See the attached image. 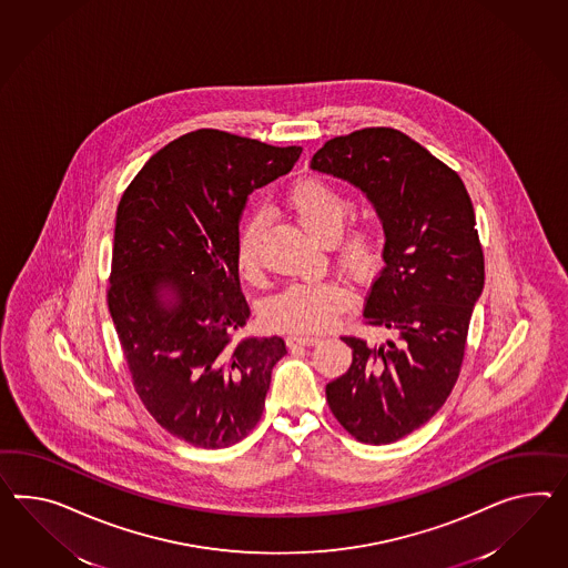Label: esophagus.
<instances>
[{
    "label": "esophagus",
    "mask_w": 568,
    "mask_h": 568,
    "mask_svg": "<svg viewBox=\"0 0 568 568\" xmlns=\"http://www.w3.org/2000/svg\"><path fill=\"white\" fill-rule=\"evenodd\" d=\"M320 335L294 334L288 337V344H291V346H315V344H320Z\"/></svg>",
    "instance_id": "34e87169"
}]
</instances>
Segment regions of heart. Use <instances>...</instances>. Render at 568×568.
Returning <instances> with one entry per match:
<instances>
[{
    "label": "heart",
    "instance_id": "heart-1",
    "mask_svg": "<svg viewBox=\"0 0 568 568\" xmlns=\"http://www.w3.org/2000/svg\"><path fill=\"white\" fill-rule=\"evenodd\" d=\"M284 204L296 222L323 243L335 241L352 212V202L342 191L320 176H308L294 183L284 195ZM260 233L262 219L253 216L243 226L236 247V263L245 276L260 272ZM339 260L352 272H368L377 262L378 247L371 229L349 231L337 245ZM349 291L337 282L291 284L274 294L265 305V321L284 332L311 334L334 325L348 306Z\"/></svg>",
    "mask_w": 568,
    "mask_h": 568
}]
</instances>
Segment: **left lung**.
Instances as JSON below:
<instances>
[{
    "instance_id": "left-lung-1",
    "label": "left lung",
    "mask_w": 568,
    "mask_h": 568,
    "mask_svg": "<svg viewBox=\"0 0 568 568\" xmlns=\"http://www.w3.org/2000/svg\"><path fill=\"white\" fill-rule=\"evenodd\" d=\"M311 169L363 191L383 224L385 267L363 315L392 337L378 346L342 337L352 364L325 393L352 437L387 445L430 420L459 377L484 291L474 205L455 171L392 128L325 142Z\"/></svg>"
}]
</instances>
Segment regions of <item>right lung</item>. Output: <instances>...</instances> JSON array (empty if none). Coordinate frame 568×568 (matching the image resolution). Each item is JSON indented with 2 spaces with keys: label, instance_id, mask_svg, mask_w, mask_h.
<instances>
[{
  "label": "right lung",
  "instance_id": "1",
  "mask_svg": "<svg viewBox=\"0 0 568 568\" xmlns=\"http://www.w3.org/2000/svg\"><path fill=\"white\" fill-rule=\"evenodd\" d=\"M303 148L197 130L159 150L123 193L109 311L133 387L176 438L220 449L262 418L282 337L247 323L239 224L248 195L291 173Z\"/></svg>",
  "mask_w": 568,
  "mask_h": 568
}]
</instances>
